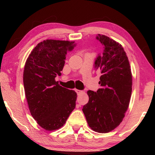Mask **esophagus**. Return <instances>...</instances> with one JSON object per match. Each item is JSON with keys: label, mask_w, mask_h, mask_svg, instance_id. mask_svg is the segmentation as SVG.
I'll return each instance as SVG.
<instances>
[{"label": "esophagus", "mask_w": 155, "mask_h": 155, "mask_svg": "<svg viewBox=\"0 0 155 155\" xmlns=\"http://www.w3.org/2000/svg\"><path fill=\"white\" fill-rule=\"evenodd\" d=\"M75 92L77 93V94H80V93L82 92V91L81 90H75Z\"/></svg>", "instance_id": "1"}]
</instances>
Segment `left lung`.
<instances>
[{
    "instance_id": "obj_1",
    "label": "left lung",
    "mask_w": 155,
    "mask_h": 155,
    "mask_svg": "<svg viewBox=\"0 0 155 155\" xmlns=\"http://www.w3.org/2000/svg\"><path fill=\"white\" fill-rule=\"evenodd\" d=\"M96 39L103 46L94 64L101 71V88L87 91L89 101L82 111L93 130L105 133L116 128L124 118L132 92V75L122 46L105 35H98Z\"/></svg>"
}]
</instances>
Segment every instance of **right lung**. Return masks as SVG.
Listing matches in <instances>:
<instances>
[{"label":"right lung","mask_w":155,"mask_h":155,"mask_svg":"<svg viewBox=\"0 0 155 155\" xmlns=\"http://www.w3.org/2000/svg\"><path fill=\"white\" fill-rule=\"evenodd\" d=\"M75 41L47 39L36 46L27 59L23 83L31 115L46 130L65 124L75 107L77 94L58 84L67 52Z\"/></svg>","instance_id":"obj_1"}]
</instances>
